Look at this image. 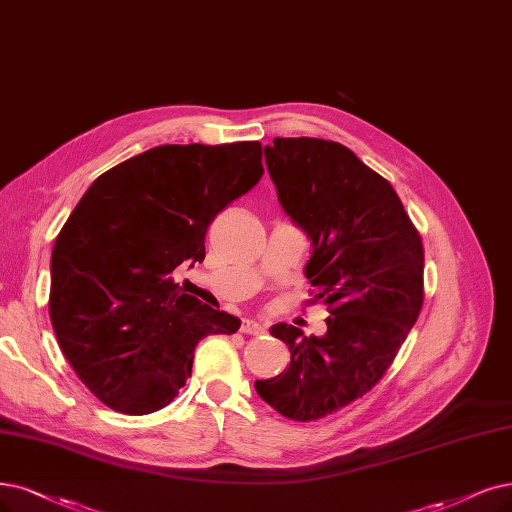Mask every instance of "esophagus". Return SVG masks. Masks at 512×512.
I'll return each mask as SVG.
<instances>
[{"label": "esophagus", "instance_id": "1", "mask_svg": "<svg viewBox=\"0 0 512 512\" xmlns=\"http://www.w3.org/2000/svg\"><path fill=\"white\" fill-rule=\"evenodd\" d=\"M242 333L246 335H263L266 333V327H263L261 323H257V320H242Z\"/></svg>", "mask_w": 512, "mask_h": 512}]
</instances>
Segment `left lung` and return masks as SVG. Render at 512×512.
I'll return each instance as SVG.
<instances>
[{
	"label": "left lung",
	"instance_id": "8db88e82",
	"mask_svg": "<svg viewBox=\"0 0 512 512\" xmlns=\"http://www.w3.org/2000/svg\"><path fill=\"white\" fill-rule=\"evenodd\" d=\"M266 164L282 211L312 244V301L331 316L320 337L274 325L291 363L255 390L285 418L310 422L367 394L392 365L422 310L424 249L392 185L348 147L274 139Z\"/></svg>",
	"mask_w": 512,
	"mask_h": 512
}]
</instances>
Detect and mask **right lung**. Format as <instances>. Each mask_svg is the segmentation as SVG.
I'll use <instances>...</instances> for the list:
<instances>
[{"label": "right lung", "instance_id": "right-lung-1", "mask_svg": "<svg viewBox=\"0 0 512 512\" xmlns=\"http://www.w3.org/2000/svg\"><path fill=\"white\" fill-rule=\"evenodd\" d=\"M263 175L261 145H160L109 168L73 208L50 259V320L88 390L120 413L166 407L206 335L240 320L173 280L204 261L223 208Z\"/></svg>", "mask_w": 512, "mask_h": 512}]
</instances>
